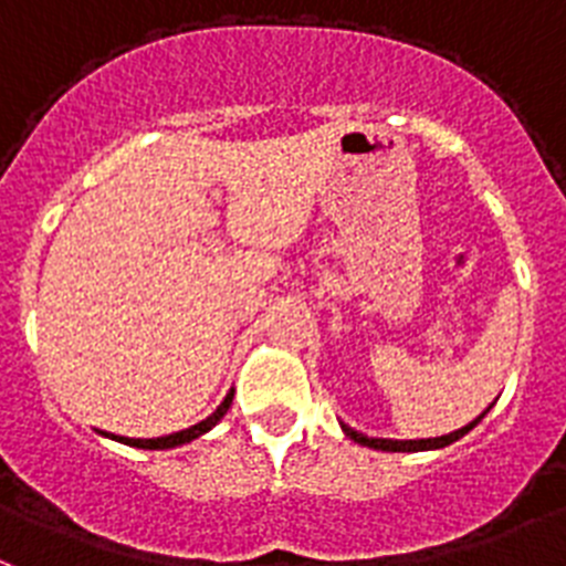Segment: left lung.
I'll list each match as a JSON object with an SVG mask.
<instances>
[{
  "mask_svg": "<svg viewBox=\"0 0 566 566\" xmlns=\"http://www.w3.org/2000/svg\"><path fill=\"white\" fill-rule=\"evenodd\" d=\"M486 411H483L478 420L469 422V426H463V429L452 431V434H443V437H429V440H382V437H365V434H359V431L350 429V426H345V422H342V431H345V434H348L354 443L368 446V449H379V452H426V449H443V446L454 443V440H460L463 434H469V431H472L474 426L483 420V417H486Z\"/></svg>",
  "mask_w": 566,
  "mask_h": 566,
  "instance_id": "8db88e82",
  "label": "left lung"
}]
</instances>
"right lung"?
<instances>
[{"instance_id":"add662e5","label":"right lung","mask_w":566,"mask_h":566,"mask_svg":"<svg viewBox=\"0 0 566 566\" xmlns=\"http://www.w3.org/2000/svg\"><path fill=\"white\" fill-rule=\"evenodd\" d=\"M230 402H232V391L227 394L224 402H221V406H218L216 411L207 417V420H201L198 426H192V429L175 431V434L151 437V440H135V437H117V434H106V437H112V440H120V443H126V446H135V449H175V446H184V443H189V440H195V437L207 434V431H210L212 426H216V422L227 415Z\"/></svg>"}]
</instances>
